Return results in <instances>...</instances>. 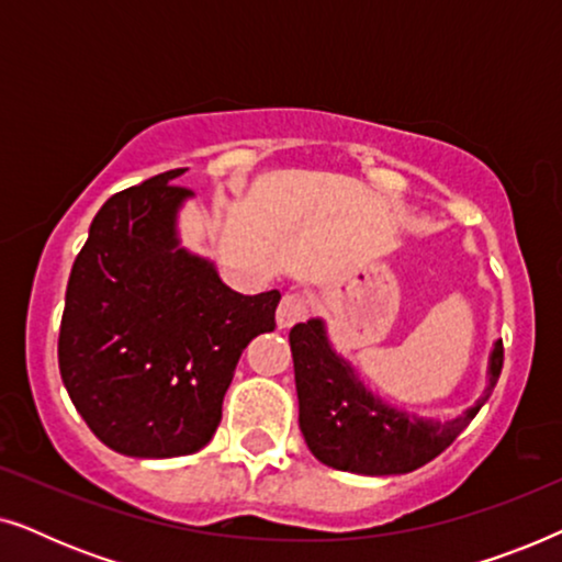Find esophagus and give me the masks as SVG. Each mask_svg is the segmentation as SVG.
<instances>
[{
  "instance_id": "esophagus-1",
  "label": "esophagus",
  "mask_w": 562,
  "mask_h": 562,
  "mask_svg": "<svg viewBox=\"0 0 562 562\" xmlns=\"http://www.w3.org/2000/svg\"><path fill=\"white\" fill-rule=\"evenodd\" d=\"M310 317V299L304 294H286L281 299L279 310H276V322H279L281 329L294 327L296 322Z\"/></svg>"
}]
</instances>
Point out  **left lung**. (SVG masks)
<instances>
[{
	"label": "left lung",
	"mask_w": 562,
	"mask_h": 562,
	"mask_svg": "<svg viewBox=\"0 0 562 562\" xmlns=\"http://www.w3.org/2000/svg\"><path fill=\"white\" fill-rule=\"evenodd\" d=\"M289 342L306 448L319 463L360 475L412 473L440 456L488 402L504 366V345L496 340L483 396L458 417L440 422L412 417L373 396L356 368L333 350L322 319L299 322Z\"/></svg>",
	"instance_id": "8db88e82"
}]
</instances>
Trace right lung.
I'll use <instances>...</instances> for the list:
<instances>
[{
    "label": "right lung",
    "mask_w": 562,
    "mask_h": 562,
    "mask_svg": "<svg viewBox=\"0 0 562 562\" xmlns=\"http://www.w3.org/2000/svg\"><path fill=\"white\" fill-rule=\"evenodd\" d=\"M183 168L110 196L74 260L60 379L91 432L130 458L202 450L248 342L276 327L279 291L245 296L181 248Z\"/></svg>",
    "instance_id": "1"
}]
</instances>
